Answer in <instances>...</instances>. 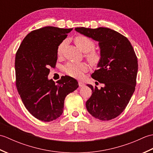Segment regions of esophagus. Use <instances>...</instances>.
<instances>
[{
  "label": "esophagus",
  "mask_w": 153,
  "mask_h": 153,
  "mask_svg": "<svg viewBox=\"0 0 153 153\" xmlns=\"http://www.w3.org/2000/svg\"><path fill=\"white\" fill-rule=\"evenodd\" d=\"M78 84H79V86L80 87H83V86H85V84H84V83H83V82H79Z\"/></svg>",
  "instance_id": "esophagus-1"
}]
</instances>
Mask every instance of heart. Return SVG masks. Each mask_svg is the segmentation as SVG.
Segmentation results:
<instances>
[{"instance_id": "1", "label": "heart", "mask_w": 153, "mask_h": 153, "mask_svg": "<svg viewBox=\"0 0 153 153\" xmlns=\"http://www.w3.org/2000/svg\"><path fill=\"white\" fill-rule=\"evenodd\" d=\"M75 43L79 47L81 51L84 53H88L87 57L88 60L93 64L99 63L100 61V54L97 52L93 51L95 48V43L85 35H78L75 38ZM66 44V41H64L58 45L57 48V53L60 55L62 53L63 48ZM87 65L85 63H68L63 68L64 72L73 77H81L82 76V72L87 70Z\"/></svg>"}]
</instances>
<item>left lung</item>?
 <instances>
[{"instance_id":"8db88e82","label":"left lung","mask_w":153,"mask_h":153,"mask_svg":"<svg viewBox=\"0 0 153 153\" xmlns=\"http://www.w3.org/2000/svg\"><path fill=\"white\" fill-rule=\"evenodd\" d=\"M75 30L99 42L100 59L91 77L104 87L87 85L92 95L86 102L90 114L100 120H110L121 114L135 91L138 71L137 58L129 41L107 27H76Z\"/></svg>"}]
</instances>
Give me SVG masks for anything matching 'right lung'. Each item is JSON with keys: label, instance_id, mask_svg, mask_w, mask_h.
Returning a JSON list of instances; mask_svg holds the SVG:
<instances>
[{"label": "right lung", "instance_id": "1", "mask_svg": "<svg viewBox=\"0 0 153 153\" xmlns=\"http://www.w3.org/2000/svg\"><path fill=\"white\" fill-rule=\"evenodd\" d=\"M73 30L53 26L41 27L27 35L16 54V87L31 114L43 122L61 116L64 99L78 87L73 77L65 76L57 84L48 79L50 67L56 65L57 48Z\"/></svg>", "mask_w": 153, "mask_h": 153}]
</instances>
